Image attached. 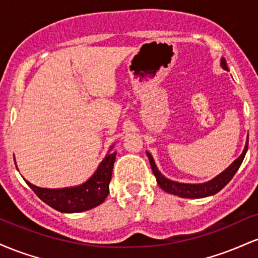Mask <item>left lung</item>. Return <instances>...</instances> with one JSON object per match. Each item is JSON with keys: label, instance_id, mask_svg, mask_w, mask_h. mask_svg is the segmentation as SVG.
Returning <instances> with one entry per match:
<instances>
[{"label": "left lung", "instance_id": "obj_1", "mask_svg": "<svg viewBox=\"0 0 258 258\" xmlns=\"http://www.w3.org/2000/svg\"><path fill=\"white\" fill-rule=\"evenodd\" d=\"M221 67L223 68L224 70H228L227 61L224 58L221 59ZM247 146H248V139L246 141V144H245V148L244 150H242L241 155L236 160H234L229 167H227L223 172L218 174L217 177H215L214 179L209 180V182H205V183H199V184L179 183V182H174V180L166 178V177L162 176V174L160 173L158 167H156L155 162H154L153 156L148 152H147V155L148 158H149V162H150V166H152L154 176L156 177V182H158V184L161 186V189H164V190L167 191V193L177 195V197H180V198L200 199V198H206V197H210V195L218 193L222 188H224V186L227 185V183H229V180L233 178V176L235 174L236 171H238V168L240 167L242 160L245 158V154L247 152Z\"/></svg>", "mask_w": 258, "mask_h": 258}]
</instances>
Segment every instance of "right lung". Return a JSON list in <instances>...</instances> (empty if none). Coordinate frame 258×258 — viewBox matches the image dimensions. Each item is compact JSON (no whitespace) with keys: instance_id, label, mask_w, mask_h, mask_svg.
Returning <instances> with one entry per match:
<instances>
[{"instance_id":"right-lung-1","label":"right lung","mask_w":258,"mask_h":258,"mask_svg":"<svg viewBox=\"0 0 258 258\" xmlns=\"http://www.w3.org/2000/svg\"><path fill=\"white\" fill-rule=\"evenodd\" d=\"M115 158H116V152L109 153L100 162L93 176L87 182L78 186L48 189L31 184L28 180L25 182L43 203L59 212L73 214V212L87 211L100 205L108 197Z\"/></svg>"}]
</instances>
